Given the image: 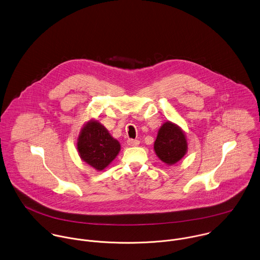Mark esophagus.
Masks as SVG:
<instances>
[{"label": "esophagus", "mask_w": 260, "mask_h": 260, "mask_svg": "<svg viewBox=\"0 0 260 260\" xmlns=\"http://www.w3.org/2000/svg\"><path fill=\"white\" fill-rule=\"evenodd\" d=\"M139 144H140V141H139V140H134V139H128V140H127V145L131 146V147L138 146Z\"/></svg>", "instance_id": "1"}]
</instances>
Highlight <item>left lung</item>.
Returning a JSON list of instances; mask_svg holds the SVG:
<instances>
[{
  "mask_svg": "<svg viewBox=\"0 0 260 260\" xmlns=\"http://www.w3.org/2000/svg\"><path fill=\"white\" fill-rule=\"evenodd\" d=\"M154 150L164 163L175 164L187 151L185 135L176 124L170 121L165 122L158 132Z\"/></svg>",
  "mask_w": 260,
  "mask_h": 260,
  "instance_id": "1",
  "label": "left lung"
}]
</instances>
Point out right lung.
Returning a JSON list of instances; mask_svg holds the SVG:
<instances>
[{"instance_id": "obj_1", "label": "right lung", "mask_w": 260, "mask_h": 260, "mask_svg": "<svg viewBox=\"0 0 260 260\" xmlns=\"http://www.w3.org/2000/svg\"><path fill=\"white\" fill-rule=\"evenodd\" d=\"M79 155L96 170H103L117 156L120 145L98 121H89L78 139Z\"/></svg>"}]
</instances>
